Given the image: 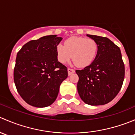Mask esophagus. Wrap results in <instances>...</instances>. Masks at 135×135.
<instances>
[{"mask_svg":"<svg viewBox=\"0 0 135 135\" xmlns=\"http://www.w3.org/2000/svg\"><path fill=\"white\" fill-rule=\"evenodd\" d=\"M75 73V70H74V69H70V68L68 69V74H69V75H71L72 74H73V73Z\"/></svg>","mask_w":135,"mask_h":135,"instance_id":"obj_1","label":"esophagus"}]
</instances>
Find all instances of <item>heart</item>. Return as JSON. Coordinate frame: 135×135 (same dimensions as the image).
Here are the masks:
<instances>
[{"instance_id": "b5f03b06", "label": "heart", "mask_w": 135, "mask_h": 135, "mask_svg": "<svg viewBox=\"0 0 135 135\" xmlns=\"http://www.w3.org/2000/svg\"><path fill=\"white\" fill-rule=\"evenodd\" d=\"M98 53L97 42L92 38L73 36L66 40L64 45L56 46L57 58L61 63H66L73 55V61L80 67L90 65Z\"/></svg>"}]
</instances>
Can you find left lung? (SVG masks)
Segmentation results:
<instances>
[{"label": "left lung", "mask_w": 135, "mask_h": 135, "mask_svg": "<svg viewBox=\"0 0 135 135\" xmlns=\"http://www.w3.org/2000/svg\"><path fill=\"white\" fill-rule=\"evenodd\" d=\"M97 42L98 53L93 62L82 70L77 89L81 100L92 106L103 105L112 100L123 85L125 66L119 47L107 37L87 35Z\"/></svg>", "instance_id": "1"}]
</instances>
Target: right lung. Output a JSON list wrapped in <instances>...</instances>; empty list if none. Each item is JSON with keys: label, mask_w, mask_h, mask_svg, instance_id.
<instances>
[{"label": "right lung", "mask_w": 135, "mask_h": 135, "mask_svg": "<svg viewBox=\"0 0 135 135\" xmlns=\"http://www.w3.org/2000/svg\"><path fill=\"white\" fill-rule=\"evenodd\" d=\"M62 40L49 35L28 42L17 54L13 80L17 92L30 105L48 107L57 97L67 78V67L57 61L56 46Z\"/></svg>", "instance_id": "add662e5"}]
</instances>
